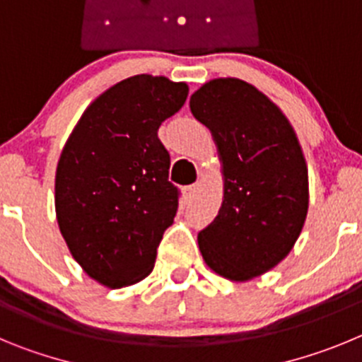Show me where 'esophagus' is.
I'll return each instance as SVG.
<instances>
[{"label":"esophagus","instance_id":"34e87169","mask_svg":"<svg viewBox=\"0 0 362 362\" xmlns=\"http://www.w3.org/2000/svg\"><path fill=\"white\" fill-rule=\"evenodd\" d=\"M182 193H184L185 200H191V198L194 197V193H197V185H185V187L182 189Z\"/></svg>","mask_w":362,"mask_h":362}]
</instances>
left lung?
Masks as SVG:
<instances>
[{
	"mask_svg": "<svg viewBox=\"0 0 362 362\" xmlns=\"http://www.w3.org/2000/svg\"><path fill=\"white\" fill-rule=\"evenodd\" d=\"M223 173V202L198 233L204 262L230 281H249L288 256L308 211V169L294 128L258 88L234 77L191 95Z\"/></svg>",
	"mask_w": 362,
	"mask_h": 362,
	"instance_id": "left-lung-1",
	"label": "left lung"
}]
</instances>
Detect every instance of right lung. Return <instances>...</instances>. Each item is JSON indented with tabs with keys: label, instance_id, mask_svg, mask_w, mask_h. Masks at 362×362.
Returning <instances> with one entry per match:
<instances>
[{
	"label": "right lung",
	"instance_id": "right-lung-1",
	"mask_svg": "<svg viewBox=\"0 0 362 362\" xmlns=\"http://www.w3.org/2000/svg\"><path fill=\"white\" fill-rule=\"evenodd\" d=\"M187 93V84L162 76L120 81L84 110L61 151L57 223L74 259L100 285H133L155 267L178 209L158 128Z\"/></svg>",
	"mask_w": 362,
	"mask_h": 362
}]
</instances>
